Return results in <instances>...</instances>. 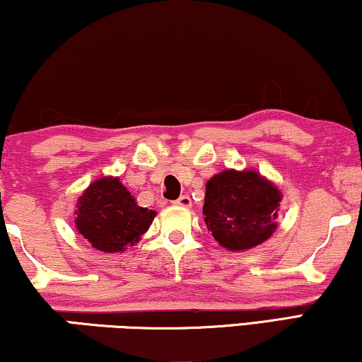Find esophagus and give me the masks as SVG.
Wrapping results in <instances>:
<instances>
[{
    "label": "esophagus",
    "mask_w": 362,
    "mask_h": 362,
    "mask_svg": "<svg viewBox=\"0 0 362 362\" xmlns=\"http://www.w3.org/2000/svg\"><path fill=\"white\" fill-rule=\"evenodd\" d=\"M175 205L183 206V208H190V206H192L190 197H188V195H182V197L179 198V200H175Z\"/></svg>",
    "instance_id": "esophagus-1"
}]
</instances>
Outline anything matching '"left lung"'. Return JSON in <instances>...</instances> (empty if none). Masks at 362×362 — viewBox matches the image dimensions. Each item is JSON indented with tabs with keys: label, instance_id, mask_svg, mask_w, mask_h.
<instances>
[{
	"label": "left lung",
	"instance_id": "8db88e82",
	"mask_svg": "<svg viewBox=\"0 0 362 362\" xmlns=\"http://www.w3.org/2000/svg\"><path fill=\"white\" fill-rule=\"evenodd\" d=\"M282 193L256 170H223L206 182L205 225L228 251L259 246L277 230Z\"/></svg>",
	"mask_w": 362,
	"mask_h": 362
}]
</instances>
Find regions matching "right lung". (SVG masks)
Segmentation results:
<instances>
[{
	"label": "right lung",
	"instance_id": "add662e5",
	"mask_svg": "<svg viewBox=\"0 0 362 362\" xmlns=\"http://www.w3.org/2000/svg\"><path fill=\"white\" fill-rule=\"evenodd\" d=\"M75 226L91 246L103 252H123L149 230L157 213L136 203L118 177H101L81 193Z\"/></svg>",
	"mask_w": 362,
	"mask_h": 362
}]
</instances>
